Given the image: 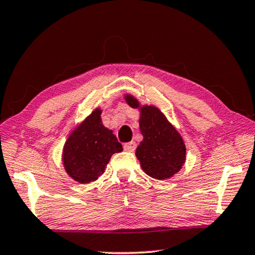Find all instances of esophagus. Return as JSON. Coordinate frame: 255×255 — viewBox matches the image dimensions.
<instances>
[{
    "label": "esophagus",
    "mask_w": 255,
    "mask_h": 255,
    "mask_svg": "<svg viewBox=\"0 0 255 255\" xmlns=\"http://www.w3.org/2000/svg\"><path fill=\"white\" fill-rule=\"evenodd\" d=\"M136 146L137 144L135 141H129V143H126L124 145V148L125 150H127V152H133V150L136 149Z\"/></svg>",
    "instance_id": "esophagus-1"
}]
</instances>
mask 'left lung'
<instances>
[{"instance_id": "left-lung-1", "label": "left lung", "mask_w": 255, "mask_h": 255, "mask_svg": "<svg viewBox=\"0 0 255 255\" xmlns=\"http://www.w3.org/2000/svg\"><path fill=\"white\" fill-rule=\"evenodd\" d=\"M125 100L138 109L143 140L136 149V157L146 174L156 180L170 179L185 162V145L178 130L155 106H141L131 94Z\"/></svg>"}]
</instances>
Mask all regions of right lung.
Returning a JSON list of instances; mask_svg holds the SVG:
<instances>
[{"mask_svg": "<svg viewBox=\"0 0 255 255\" xmlns=\"http://www.w3.org/2000/svg\"><path fill=\"white\" fill-rule=\"evenodd\" d=\"M100 108L73 129L63 148L66 173L80 183L98 180L115 153L123 150L112 130L102 125Z\"/></svg>", "mask_w": 255, "mask_h": 255, "instance_id": "add662e5", "label": "right lung"}]
</instances>
